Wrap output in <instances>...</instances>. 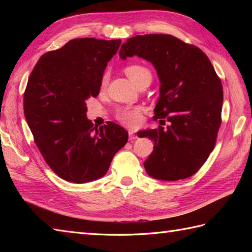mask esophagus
I'll use <instances>...</instances> for the list:
<instances>
[{"mask_svg": "<svg viewBox=\"0 0 252 252\" xmlns=\"http://www.w3.org/2000/svg\"><path fill=\"white\" fill-rule=\"evenodd\" d=\"M136 138H137V135L135 134V133L130 131V132H129V140L132 141V140H136Z\"/></svg>", "mask_w": 252, "mask_h": 252, "instance_id": "1", "label": "esophagus"}]
</instances>
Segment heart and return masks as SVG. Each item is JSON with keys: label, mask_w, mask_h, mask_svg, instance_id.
I'll return each instance as SVG.
<instances>
[{"label": "heart", "mask_w": 252, "mask_h": 252, "mask_svg": "<svg viewBox=\"0 0 252 252\" xmlns=\"http://www.w3.org/2000/svg\"><path fill=\"white\" fill-rule=\"evenodd\" d=\"M126 73L135 85L143 78H152L151 71L146 67L137 65V63H132V65L126 66ZM107 81H108V72H105L103 77H101V87H105ZM117 119L122 122L123 125L130 127H135L141 123V109L136 108V107H134V108H132V107H123V108H120L117 111Z\"/></svg>", "instance_id": "obj_1"}]
</instances>
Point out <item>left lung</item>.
<instances>
[{
	"label": "left lung",
	"instance_id": "left-lung-1",
	"mask_svg": "<svg viewBox=\"0 0 252 252\" xmlns=\"http://www.w3.org/2000/svg\"><path fill=\"white\" fill-rule=\"evenodd\" d=\"M151 62L160 80L154 119L165 127L137 132L154 141L144 162L154 179L178 181L195 174L216 145L221 126L223 88L207 55L197 46L170 34L135 35L123 43L121 60L132 56Z\"/></svg>",
	"mask_w": 252,
	"mask_h": 252
}]
</instances>
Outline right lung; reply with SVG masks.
<instances>
[{"mask_svg":"<svg viewBox=\"0 0 252 252\" xmlns=\"http://www.w3.org/2000/svg\"><path fill=\"white\" fill-rule=\"evenodd\" d=\"M121 40L81 37L42 55L24 94L27 123L45 162L63 180L87 183L104 176L129 134L108 121L94 126L87 100L99 94L101 77Z\"/></svg>","mask_w":252,"mask_h":252,"instance_id":"right-lung-1","label":"right lung"}]
</instances>
